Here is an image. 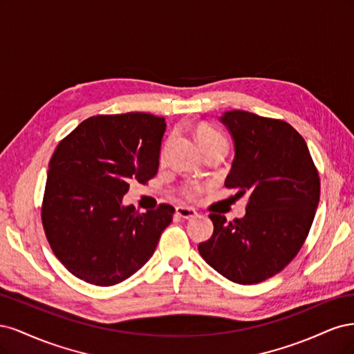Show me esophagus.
I'll return each instance as SVG.
<instances>
[{
  "label": "esophagus",
  "instance_id": "obj_1",
  "mask_svg": "<svg viewBox=\"0 0 354 354\" xmlns=\"http://www.w3.org/2000/svg\"><path fill=\"white\" fill-rule=\"evenodd\" d=\"M176 214L181 218H194V217H196V211L194 208H189V207H177Z\"/></svg>",
  "mask_w": 354,
  "mask_h": 354
}]
</instances>
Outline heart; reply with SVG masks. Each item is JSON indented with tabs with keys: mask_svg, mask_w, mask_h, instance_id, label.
<instances>
[{
	"mask_svg": "<svg viewBox=\"0 0 354 354\" xmlns=\"http://www.w3.org/2000/svg\"><path fill=\"white\" fill-rule=\"evenodd\" d=\"M195 136L202 151H207L214 146H227L226 137L209 124H198L195 128ZM202 192L203 186L196 181H186L180 189V194L189 201H196L202 195Z\"/></svg>",
	"mask_w": 354,
	"mask_h": 354,
	"instance_id": "1",
	"label": "heart"
}]
</instances>
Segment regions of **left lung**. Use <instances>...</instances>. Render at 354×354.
Returning a JSON list of instances; mask_svg holds the SVG:
<instances>
[{"label":"left lung","mask_w":354,"mask_h":354,"mask_svg":"<svg viewBox=\"0 0 354 354\" xmlns=\"http://www.w3.org/2000/svg\"><path fill=\"white\" fill-rule=\"evenodd\" d=\"M234 140L227 189L248 195L246 214L227 221L212 212V236L201 242L203 260L229 281L263 282L294 260L312 227L320 178L308 147L292 125L245 111L221 116Z\"/></svg>","instance_id":"obj_1"}]
</instances>
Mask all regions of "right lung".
Wrapping results in <instances>:
<instances>
[{"label": "right lung", "instance_id": "obj_1", "mask_svg": "<svg viewBox=\"0 0 354 354\" xmlns=\"http://www.w3.org/2000/svg\"><path fill=\"white\" fill-rule=\"evenodd\" d=\"M165 120L145 112L95 115L57 145L48 164L41 220L53 252L78 279L112 286L151 259L174 207H122L131 181L159 167Z\"/></svg>", "mask_w": 354, "mask_h": 354}]
</instances>
